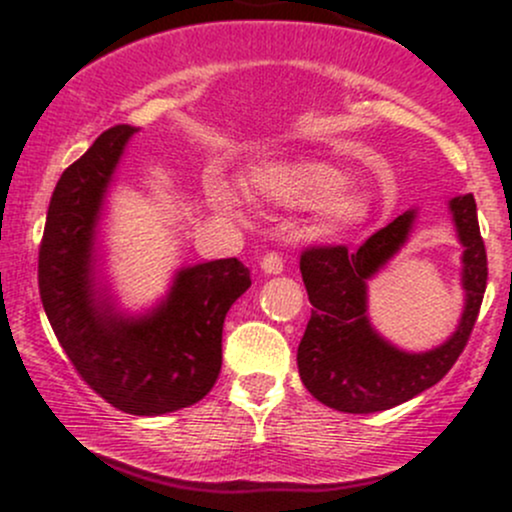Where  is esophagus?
<instances>
[{"label": "esophagus", "mask_w": 512, "mask_h": 512, "mask_svg": "<svg viewBox=\"0 0 512 512\" xmlns=\"http://www.w3.org/2000/svg\"><path fill=\"white\" fill-rule=\"evenodd\" d=\"M260 267L264 274H281L284 272V257L279 252H267L260 260Z\"/></svg>", "instance_id": "obj_1"}]
</instances>
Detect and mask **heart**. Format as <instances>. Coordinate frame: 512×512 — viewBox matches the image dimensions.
<instances>
[{
	"label": "heart",
	"mask_w": 512,
	"mask_h": 512,
	"mask_svg": "<svg viewBox=\"0 0 512 512\" xmlns=\"http://www.w3.org/2000/svg\"><path fill=\"white\" fill-rule=\"evenodd\" d=\"M346 175L325 163H281L262 168L255 178V190L260 195L276 199L291 207H315L325 204V223L334 231L351 228L366 214V204L358 195L344 192ZM209 197L216 207L233 209L236 195L223 182L209 187Z\"/></svg>",
	"instance_id": "b5f03b06"
}]
</instances>
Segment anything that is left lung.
<instances>
[{
    "label": "left lung",
    "instance_id": "8db88e82",
    "mask_svg": "<svg viewBox=\"0 0 512 512\" xmlns=\"http://www.w3.org/2000/svg\"><path fill=\"white\" fill-rule=\"evenodd\" d=\"M450 209L464 245L467 305L457 332L426 354H404L383 342L366 317V281L407 240L414 211L375 231L358 250L310 245L301 252V274L315 310L298 344V373L322 404L346 414L392 409L440 383L455 366L479 317L489 267L474 197H455Z\"/></svg>",
    "mask_w": 512,
    "mask_h": 512
}]
</instances>
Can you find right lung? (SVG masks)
Returning <instances> with one entry per match:
<instances>
[{
	"label": "right lung",
	"mask_w": 512,
	"mask_h": 512,
	"mask_svg": "<svg viewBox=\"0 0 512 512\" xmlns=\"http://www.w3.org/2000/svg\"><path fill=\"white\" fill-rule=\"evenodd\" d=\"M129 125L105 129L52 192L38 252L45 313L81 380L127 414L158 416L190 407L214 387L221 332L231 305L250 289L236 257L182 269L168 301L142 320L115 315L93 291V231Z\"/></svg>",
	"instance_id": "obj_1"
}]
</instances>
